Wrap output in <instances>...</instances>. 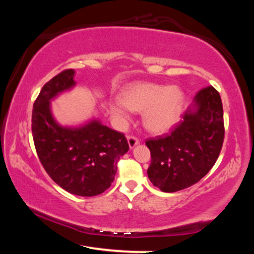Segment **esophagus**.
I'll use <instances>...</instances> for the list:
<instances>
[{
    "label": "esophagus",
    "mask_w": 254,
    "mask_h": 254,
    "mask_svg": "<svg viewBox=\"0 0 254 254\" xmlns=\"http://www.w3.org/2000/svg\"><path fill=\"white\" fill-rule=\"evenodd\" d=\"M127 143H128V147H130V149H133L135 147V145L140 143V141H139V139H137V137L130 135V136H127Z\"/></svg>",
    "instance_id": "esophagus-1"
}]
</instances>
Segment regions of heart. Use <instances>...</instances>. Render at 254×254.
Instances as JSON below:
<instances>
[{
    "instance_id": "b5f03b06",
    "label": "heart",
    "mask_w": 254,
    "mask_h": 254,
    "mask_svg": "<svg viewBox=\"0 0 254 254\" xmlns=\"http://www.w3.org/2000/svg\"><path fill=\"white\" fill-rule=\"evenodd\" d=\"M185 95L179 86L154 83H134L122 92L121 100L110 104L111 117L119 124H126L131 111L142 112L143 126L157 134L170 131L179 122Z\"/></svg>"
}]
</instances>
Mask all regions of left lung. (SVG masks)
<instances>
[{
	"label": "left lung",
	"instance_id": "1",
	"mask_svg": "<svg viewBox=\"0 0 254 254\" xmlns=\"http://www.w3.org/2000/svg\"><path fill=\"white\" fill-rule=\"evenodd\" d=\"M224 140L223 105L212 86L196 94L183 121L169 135L150 139L148 177L153 186L175 192L198 183L212 169Z\"/></svg>",
	"mask_w": 254,
	"mask_h": 254
}]
</instances>
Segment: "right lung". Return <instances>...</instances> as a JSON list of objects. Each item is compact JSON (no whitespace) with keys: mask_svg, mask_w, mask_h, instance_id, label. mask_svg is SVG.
Here are the masks:
<instances>
[{"mask_svg":"<svg viewBox=\"0 0 254 254\" xmlns=\"http://www.w3.org/2000/svg\"><path fill=\"white\" fill-rule=\"evenodd\" d=\"M76 71L67 69L50 79L32 110V135L47 174L66 191L92 197L113 183L117 163L128 151L122 133L93 118L79 126H63L54 118L51 101L76 86Z\"/></svg>","mask_w":254,"mask_h":254,"instance_id":"right-lung-1","label":"right lung"}]
</instances>
